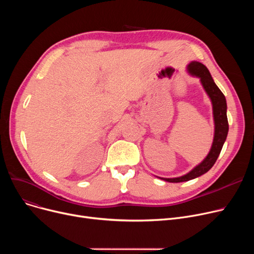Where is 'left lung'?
Masks as SVG:
<instances>
[{"mask_svg": "<svg viewBox=\"0 0 254 254\" xmlns=\"http://www.w3.org/2000/svg\"><path fill=\"white\" fill-rule=\"evenodd\" d=\"M188 70L191 75H194L201 79V82L208 93L209 98L211 99L213 105V116H214V124H215V132L214 139H213V144L211 150L204 161L197 165L193 170H191L188 174L178 177V178H161L168 182H184L191 179H194L198 176H201L207 173L213 165L215 164L216 159L219 156V153L222 149L224 141L228 136L229 131V123L228 116H226V101L225 97L218 86L215 84L214 80L211 77V74L207 66L202 63L191 62L188 65Z\"/></svg>", "mask_w": 254, "mask_h": 254, "instance_id": "obj_1", "label": "left lung"}]
</instances>
